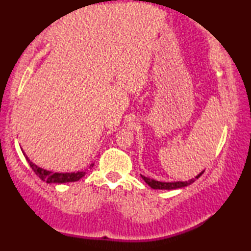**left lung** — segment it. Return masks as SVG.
I'll return each mask as SVG.
<instances>
[{
	"mask_svg": "<svg viewBox=\"0 0 251 251\" xmlns=\"http://www.w3.org/2000/svg\"><path fill=\"white\" fill-rule=\"evenodd\" d=\"M203 171L199 174L197 177L192 178V179H190L188 181H159L155 179H151V178L143 176V175H140V176H142L143 179L146 181V184L152 187L153 190H176V188L185 187L187 186V185H191L192 183H194V181L197 180L202 174H203Z\"/></svg>",
	"mask_w": 251,
	"mask_h": 251,
	"instance_id": "obj_1",
	"label": "left lung"
}]
</instances>
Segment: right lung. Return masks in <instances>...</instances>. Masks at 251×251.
<instances>
[{
	"mask_svg": "<svg viewBox=\"0 0 251 251\" xmlns=\"http://www.w3.org/2000/svg\"><path fill=\"white\" fill-rule=\"evenodd\" d=\"M24 155H25L27 162H28L34 173H35L43 181H47V183L49 184H63L70 183V181H77L87 174V170L77 171V173H52V171L42 169V168L37 167L35 163H33L32 161L28 159V156H27L25 153H24ZM91 166H94V164H91Z\"/></svg>",
	"mask_w": 251,
	"mask_h": 251,
	"instance_id": "obj_1",
	"label": "right lung"
}]
</instances>
